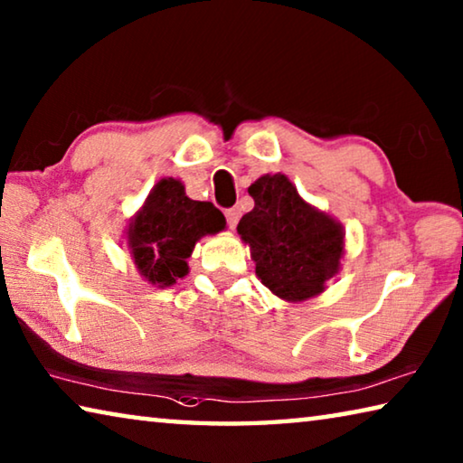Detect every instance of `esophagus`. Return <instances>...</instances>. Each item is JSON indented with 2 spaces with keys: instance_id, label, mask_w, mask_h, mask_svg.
<instances>
[{
  "instance_id": "obj_1",
  "label": "esophagus",
  "mask_w": 463,
  "mask_h": 463,
  "mask_svg": "<svg viewBox=\"0 0 463 463\" xmlns=\"http://www.w3.org/2000/svg\"><path fill=\"white\" fill-rule=\"evenodd\" d=\"M226 222H229L231 229H234V226L239 224V218H241V210L239 208H229L226 210Z\"/></svg>"
}]
</instances>
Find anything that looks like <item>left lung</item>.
<instances>
[{
    "instance_id": "left-lung-1",
    "label": "left lung",
    "mask_w": 463,
    "mask_h": 463,
    "mask_svg": "<svg viewBox=\"0 0 463 463\" xmlns=\"http://www.w3.org/2000/svg\"><path fill=\"white\" fill-rule=\"evenodd\" d=\"M255 208L237 231L250 249L255 273L286 302H304L325 292L341 268L345 232L341 222L304 202L286 175H261L250 184Z\"/></svg>"
}]
</instances>
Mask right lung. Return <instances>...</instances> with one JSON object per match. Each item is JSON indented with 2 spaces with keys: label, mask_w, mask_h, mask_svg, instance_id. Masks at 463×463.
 <instances>
[{
  "label": "right lung",
  "mask_w": 463,
  "mask_h": 463,
  "mask_svg": "<svg viewBox=\"0 0 463 463\" xmlns=\"http://www.w3.org/2000/svg\"><path fill=\"white\" fill-rule=\"evenodd\" d=\"M224 216L213 202L187 198L179 179L163 177L130 218L128 249L148 284L169 288L187 276V257L195 242L224 231Z\"/></svg>",
  "instance_id": "right-lung-1"
}]
</instances>
